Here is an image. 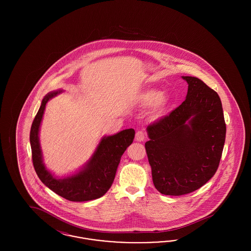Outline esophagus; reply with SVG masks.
I'll use <instances>...</instances> for the list:
<instances>
[{
    "label": "esophagus",
    "mask_w": 251,
    "mask_h": 251,
    "mask_svg": "<svg viewBox=\"0 0 251 251\" xmlns=\"http://www.w3.org/2000/svg\"><path fill=\"white\" fill-rule=\"evenodd\" d=\"M145 137H146V134L143 131H138L135 134V140L136 141H144L145 140Z\"/></svg>",
    "instance_id": "34e87169"
}]
</instances>
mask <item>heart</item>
Masks as SVG:
<instances>
[{
  "label": "heart",
  "instance_id": "b5f03b06",
  "mask_svg": "<svg viewBox=\"0 0 251 251\" xmlns=\"http://www.w3.org/2000/svg\"><path fill=\"white\" fill-rule=\"evenodd\" d=\"M139 101L143 106H152L156 104V107L163 112L169 102V99L167 96H162V93L156 89H151L145 91L139 98Z\"/></svg>",
  "mask_w": 251,
  "mask_h": 251
}]
</instances>
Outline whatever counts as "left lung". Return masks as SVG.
<instances>
[{
  "mask_svg": "<svg viewBox=\"0 0 251 251\" xmlns=\"http://www.w3.org/2000/svg\"><path fill=\"white\" fill-rule=\"evenodd\" d=\"M185 100L147 128L145 144L156 189L181 196L203 186L216 172L226 138L218 94L201 79L182 76Z\"/></svg>",
  "mask_w": 251,
  "mask_h": 251,
  "instance_id": "left-lung-1",
  "label": "left lung"
}]
</instances>
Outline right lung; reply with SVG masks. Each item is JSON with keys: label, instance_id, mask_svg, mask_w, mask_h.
<instances>
[{"label": "right lung", "instance_id": "right-lung-1", "mask_svg": "<svg viewBox=\"0 0 251 251\" xmlns=\"http://www.w3.org/2000/svg\"><path fill=\"white\" fill-rule=\"evenodd\" d=\"M60 92H50L44 97L32 123L30 143L35 170L38 178L47 187L70 201L81 202L99 199L110 189L116 177L120 158L132 143L135 131L133 129H127L115 135L103 137L94 155L82 171L66 179L53 178L42 163L38 131L46 103L50 98Z\"/></svg>", "mask_w": 251, "mask_h": 251}]
</instances>
